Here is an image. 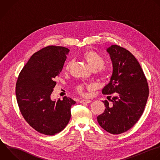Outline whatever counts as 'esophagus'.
<instances>
[{"mask_svg":"<svg viewBox=\"0 0 160 160\" xmlns=\"http://www.w3.org/2000/svg\"><path fill=\"white\" fill-rule=\"evenodd\" d=\"M91 102V100H88V99H82L80 101V102L82 104H88V103H90Z\"/></svg>","mask_w":160,"mask_h":160,"instance_id":"esophagus-1","label":"esophagus"}]
</instances>
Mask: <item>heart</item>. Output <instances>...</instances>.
<instances>
[{
    "label": "heart",
    "instance_id": "heart-1",
    "mask_svg": "<svg viewBox=\"0 0 160 160\" xmlns=\"http://www.w3.org/2000/svg\"><path fill=\"white\" fill-rule=\"evenodd\" d=\"M83 57L92 70L98 69L99 72L103 76L106 74V69L103 66L104 64L105 61H104V59L100 54H99L98 53H97L94 51L88 50L84 52ZM71 64H72L71 61L68 62L65 67V69L66 71H68ZM87 86L89 88H92L93 87L92 84H88ZM76 89L79 92H80L81 94H83L84 86L82 84L79 85Z\"/></svg>",
    "mask_w": 160,
    "mask_h": 160
}]
</instances>
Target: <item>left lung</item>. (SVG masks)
Listing matches in <instances>:
<instances>
[{"label": "left lung", "mask_w": 160, "mask_h": 160, "mask_svg": "<svg viewBox=\"0 0 160 160\" xmlns=\"http://www.w3.org/2000/svg\"><path fill=\"white\" fill-rule=\"evenodd\" d=\"M106 51L112 62V72L102 92L114 93L115 96L111 104L103 101L106 109L97 120L104 130L118 134L129 129L140 118L149 89L139 63L129 51L118 45H112Z\"/></svg>", "instance_id": "obj_1"}]
</instances>
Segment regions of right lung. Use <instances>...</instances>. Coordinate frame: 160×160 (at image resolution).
Masks as SVG:
<instances>
[{
    "label": "right lung",
    "instance_id": "add662e5",
    "mask_svg": "<svg viewBox=\"0 0 160 160\" xmlns=\"http://www.w3.org/2000/svg\"><path fill=\"white\" fill-rule=\"evenodd\" d=\"M69 50L48 46L34 54L21 71L16 88L18 104L25 120L39 132L52 136L68 124L76 103L64 96L52 100L55 79L61 72Z\"/></svg>",
    "mask_w": 160,
    "mask_h": 160
}]
</instances>
